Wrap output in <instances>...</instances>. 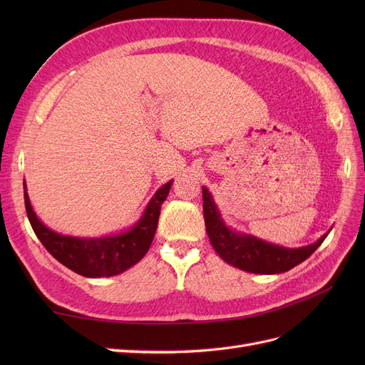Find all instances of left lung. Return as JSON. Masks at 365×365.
Wrapping results in <instances>:
<instances>
[{
	"instance_id": "left-lung-1",
	"label": "left lung",
	"mask_w": 365,
	"mask_h": 365,
	"mask_svg": "<svg viewBox=\"0 0 365 365\" xmlns=\"http://www.w3.org/2000/svg\"><path fill=\"white\" fill-rule=\"evenodd\" d=\"M202 208L205 230L210 244L224 262L233 267L252 274H279L304 262L315 250L323 244L329 233H326L315 244L298 250H288L277 245L267 244L252 236L239 235L225 227L219 216L212 195L202 187Z\"/></svg>"
}]
</instances>
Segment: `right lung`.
<instances>
[{"label":"right lung","instance_id":"obj_1","mask_svg":"<svg viewBox=\"0 0 365 365\" xmlns=\"http://www.w3.org/2000/svg\"><path fill=\"white\" fill-rule=\"evenodd\" d=\"M172 181L164 184L152 197L145 210L140 222L134 228L120 236H109L101 239H79L71 236H61L48 230L36 217L30 205L29 195L24 185V202L30 225L41 244L51 256L61 262L63 267L81 274L83 277H111L126 271L132 264L140 262L155 236L160 210L170 192Z\"/></svg>","mask_w":365,"mask_h":365}]
</instances>
